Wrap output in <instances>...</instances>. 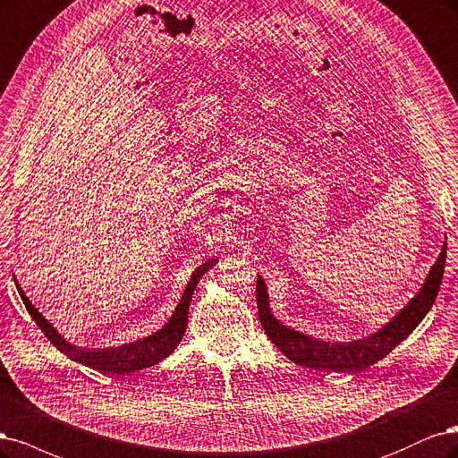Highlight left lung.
I'll list each match as a JSON object with an SVG mask.
<instances>
[{
    "instance_id": "8db88e82",
    "label": "left lung",
    "mask_w": 458,
    "mask_h": 458,
    "mask_svg": "<svg viewBox=\"0 0 458 458\" xmlns=\"http://www.w3.org/2000/svg\"><path fill=\"white\" fill-rule=\"evenodd\" d=\"M445 253L447 242L441 245V253L430 272H428L424 284L415 297H412L392 319H388L385 326L363 338H352L350 343H331L291 329L274 316L270 308L267 282H264L262 276H257V304L260 323L270 341L279 348V352H284V356H287L293 363L304 365L310 369H319V371L327 373L361 371V369L388 356L397 344L405 341L412 333V329L424 319V316L430 312V308L437 297L441 277H444Z\"/></svg>"
}]
</instances>
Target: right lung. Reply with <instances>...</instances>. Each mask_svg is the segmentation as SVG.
Listing matches in <instances>:
<instances>
[{
  "mask_svg": "<svg viewBox=\"0 0 458 458\" xmlns=\"http://www.w3.org/2000/svg\"><path fill=\"white\" fill-rule=\"evenodd\" d=\"M218 259L211 257L205 262H201L199 267L191 272L182 297L164 327L148 336L139 338V341H132L122 346H112V348H87V346H78L66 341L63 333H58L53 327V323H49L46 318H43L39 310L32 304V301L26 297V293L19 285L17 277H14V284H17L19 294L26 310L30 312L32 319L38 323V327L43 331V335L49 338L51 344L56 346V350H61L72 361L97 369L100 373L125 375V373L140 371V369L159 363L161 360H165L169 353H173L176 346H179L188 326V308L191 302V294H194V289L198 287L201 276L208 274Z\"/></svg>",
  "mask_w": 458,
  "mask_h": 458,
  "instance_id": "1",
  "label": "right lung"
}]
</instances>
